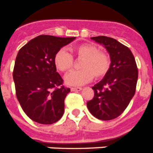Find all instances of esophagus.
Here are the masks:
<instances>
[{
  "label": "esophagus",
  "mask_w": 153,
  "mask_h": 153,
  "mask_svg": "<svg viewBox=\"0 0 153 153\" xmlns=\"http://www.w3.org/2000/svg\"><path fill=\"white\" fill-rule=\"evenodd\" d=\"M70 90H71V91H80L82 88L81 87H72Z\"/></svg>",
  "instance_id": "obj_1"
}]
</instances>
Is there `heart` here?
Returning a JSON list of instances; mask_svg holds the SVG:
<instances>
[{
  "label": "heart",
  "instance_id": "1",
  "mask_svg": "<svg viewBox=\"0 0 153 153\" xmlns=\"http://www.w3.org/2000/svg\"><path fill=\"white\" fill-rule=\"evenodd\" d=\"M78 58L83 59L79 67L82 70H72L65 76V82L70 86H81L89 83L93 76L99 79L106 75L110 67V59L106 53L99 51L96 46L82 44L73 48ZM53 63L58 70L66 72L73 66L72 56L64 49L55 53Z\"/></svg>",
  "mask_w": 153,
  "mask_h": 153
}]
</instances>
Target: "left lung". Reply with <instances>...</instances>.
I'll use <instances>...</instances> for the list:
<instances>
[{
	"mask_svg": "<svg viewBox=\"0 0 153 153\" xmlns=\"http://www.w3.org/2000/svg\"><path fill=\"white\" fill-rule=\"evenodd\" d=\"M91 39L106 48L111 63L103 79L92 87L94 97L86 106L96 118L111 120L122 114L134 96L137 66L130 50L117 40L105 36Z\"/></svg>",
	"mask_w": 153,
	"mask_h": 153,
	"instance_id": "1",
	"label": "left lung"
}]
</instances>
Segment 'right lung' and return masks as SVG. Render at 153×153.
<instances>
[{"mask_svg":"<svg viewBox=\"0 0 153 153\" xmlns=\"http://www.w3.org/2000/svg\"><path fill=\"white\" fill-rule=\"evenodd\" d=\"M76 37L40 35L19 51L13 68L16 95L24 112L40 124H53L63 117L70 88L63 84L53 57Z\"/></svg>","mask_w":153,"mask_h":153,"instance_id":"1","label":"right lung"}]
</instances>
